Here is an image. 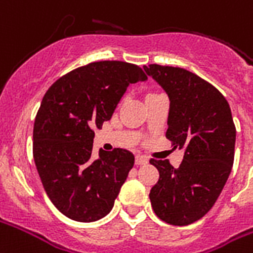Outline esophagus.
<instances>
[{
  "instance_id": "esophagus-1",
  "label": "esophagus",
  "mask_w": 253,
  "mask_h": 253,
  "mask_svg": "<svg viewBox=\"0 0 253 253\" xmlns=\"http://www.w3.org/2000/svg\"><path fill=\"white\" fill-rule=\"evenodd\" d=\"M148 163V159L143 155H136L135 157V165L136 166H143V165H147Z\"/></svg>"
}]
</instances>
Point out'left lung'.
<instances>
[{
    "instance_id": "obj_1",
    "label": "left lung",
    "mask_w": 253,
    "mask_h": 253,
    "mask_svg": "<svg viewBox=\"0 0 253 253\" xmlns=\"http://www.w3.org/2000/svg\"><path fill=\"white\" fill-rule=\"evenodd\" d=\"M169 98L166 138L184 148L178 169L151 159L159 180L150 191L157 216L172 225L199 220L215 204L229 176L236 128L224 95L199 75L182 67L144 66Z\"/></svg>"
}]
</instances>
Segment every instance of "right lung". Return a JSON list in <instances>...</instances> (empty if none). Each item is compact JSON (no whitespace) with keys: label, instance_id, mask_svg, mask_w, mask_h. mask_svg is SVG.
<instances>
[{"label":"right lung","instance_id":"add662e5","mask_svg":"<svg viewBox=\"0 0 253 253\" xmlns=\"http://www.w3.org/2000/svg\"><path fill=\"white\" fill-rule=\"evenodd\" d=\"M138 65L99 61L58 78L43 95L33 130L42 186L59 212L77 221L106 216L134 166L132 152L92 155L94 128L110 121L128 84L144 82Z\"/></svg>","mask_w":253,"mask_h":253}]
</instances>
